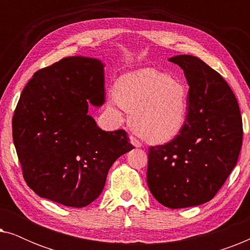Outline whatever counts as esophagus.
<instances>
[{
	"label": "esophagus",
	"mask_w": 250,
	"mask_h": 250,
	"mask_svg": "<svg viewBox=\"0 0 250 250\" xmlns=\"http://www.w3.org/2000/svg\"><path fill=\"white\" fill-rule=\"evenodd\" d=\"M129 141H131V143L135 146V148H140V146H142V143L140 142L139 140L136 139L135 136H133V135H129Z\"/></svg>",
	"instance_id": "1"
}]
</instances>
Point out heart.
Returning <instances> with one entry per match:
<instances>
[{
	"mask_svg": "<svg viewBox=\"0 0 250 250\" xmlns=\"http://www.w3.org/2000/svg\"><path fill=\"white\" fill-rule=\"evenodd\" d=\"M109 108L132 112V127L150 143L175 139L187 124L190 107L189 88L182 81L152 68L123 75L114 87Z\"/></svg>",
	"mask_w": 250,
	"mask_h": 250,
	"instance_id": "b5f03b06",
	"label": "heart"
}]
</instances>
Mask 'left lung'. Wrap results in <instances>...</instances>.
<instances>
[{"mask_svg":"<svg viewBox=\"0 0 250 250\" xmlns=\"http://www.w3.org/2000/svg\"><path fill=\"white\" fill-rule=\"evenodd\" d=\"M184 71L190 107L183 131L150 146L146 183L164 206L186 208L213 199L237 165L242 145L238 101L217 71L189 54L168 59Z\"/></svg>","mask_w":250,"mask_h":250,"instance_id":"obj_1","label":"left lung"}]
</instances>
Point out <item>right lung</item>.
Listing matches in <instances>:
<instances>
[{
  "instance_id": "obj_1",
  "label": "right lung",
  "mask_w": 250,
  "mask_h": 250,
  "mask_svg": "<svg viewBox=\"0 0 250 250\" xmlns=\"http://www.w3.org/2000/svg\"><path fill=\"white\" fill-rule=\"evenodd\" d=\"M104 64L68 57L33 75L17 104L12 136L27 186L40 197L85 207L100 196L112 164L133 146L87 115L105 101Z\"/></svg>"
}]
</instances>
